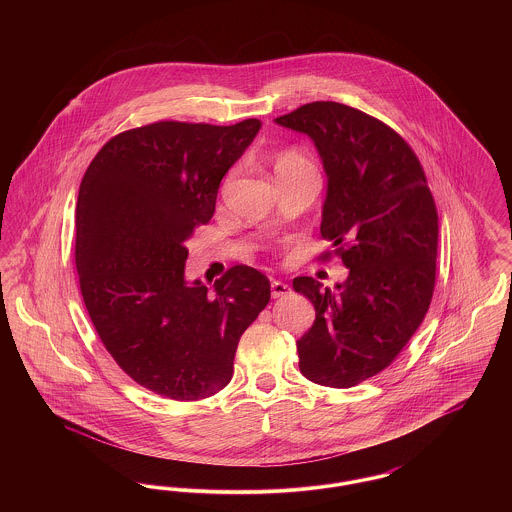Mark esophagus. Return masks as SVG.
<instances>
[{
	"label": "esophagus",
	"instance_id": "obj_1",
	"mask_svg": "<svg viewBox=\"0 0 512 512\" xmlns=\"http://www.w3.org/2000/svg\"><path fill=\"white\" fill-rule=\"evenodd\" d=\"M290 293H292V288H290L288 284H284V282H280V280H272V282H270V295H272L274 299L286 297V295H290Z\"/></svg>",
	"mask_w": 512,
	"mask_h": 512
}]
</instances>
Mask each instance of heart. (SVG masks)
I'll return each mask as SVG.
<instances>
[{
  "instance_id": "b5f03b06",
  "label": "heart",
  "mask_w": 512,
  "mask_h": 512,
  "mask_svg": "<svg viewBox=\"0 0 512 512\" xmlns=\"http://www.w3.org/2000/svg\"><path fill=\"white\" fill-rule=\"evenodd\" d=\"M307 167H313L299 151L295 149H288V151H282L278 157H276V163H274V171L276 174L282 171H290V169H307Z\"/></svg>"
}]
</instances>
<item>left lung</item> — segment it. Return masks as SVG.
Returning a JSON list of instances; mask_svg holds the SVG:
<instances>
[{
	"label": "left lung",
	"instance_id": "left-lung-1",
	"mask_svg": "<svg viewBox=\"0 0 512 512\" xmlns=\"http://www.w3.org/2000/svg\"><path fill=\"white\" fill-rule=\"evenodd\" d=\"M276 122L315 142L328 176L320 234L349 268L336 292L311 276L293 280L317 311L297 341L299 368L320 386L351 388L390 366L428 313L436 203L411 146L363 111L313 101Z\"/></svg>",
	"mask_w": 512,
	"mask_h": 512
}]
</instances>
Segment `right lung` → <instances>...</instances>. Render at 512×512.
Listing matches in <instances>:
<instances>
[{
  "mask_svg": "<svg viewBox=\"0 0 512 512\" xmlns=\"http://www.w3.org/2000/svg\"><path fill=\"white\" fill-rule=\"evenodd\" d=\"M261 128L161 121L101 147L80 182L74 261L86 311L117 365L176 401L222 390L245 328L270 299V282L236 265L215 293L184 278L186 240L207 224L220 180Z\"/></svg>",
  "mask_w": 512,
  "mask_h": 512,
  "instance_id": "1",
  "label": "right lung"
}]
</instances>
